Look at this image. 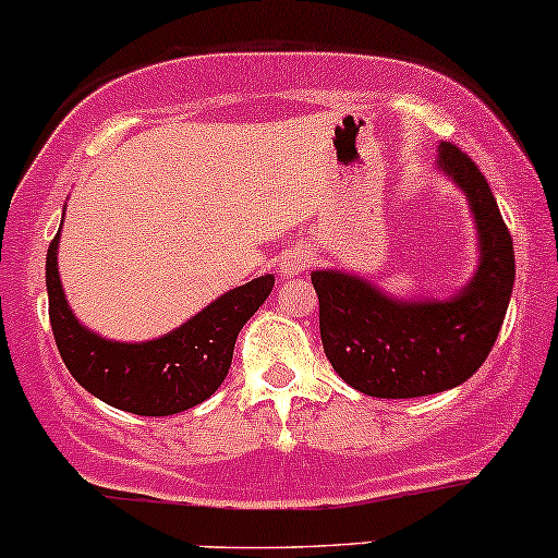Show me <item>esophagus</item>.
<instances>
[{
    "label": "esophagus",
    "instance_id": "obj_1",
    "mask_svg": "<svg viewBox=\"0 0 558 558\" xmlns=\"http://www.w3.org/2000/svg\"><path fill=\"white\" fill-rule=\"evenodd\" d=\"M308 267V254L304 250H288L278 262V270L283 278H293V275H301Z\"/></svg>",
    "mask_w": 558,
    "mask_h": 558
}]
</instances>
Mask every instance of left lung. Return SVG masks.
<instances>
[{
  "label": "left lung",
  "mask_w": 558,
  "mask_h": 558,
  "mask_svg": "<svg viewBox=\"0 0 558 558\" xmlns=\"http://www.w3.org/2000/svg\"><path fill=\"white\" fill-rule=\"evenodd\" d=\"M465 192L478 228L481 262L449 299H389L364 278L314 270L319 332L338 377L372 398H421L462 385L492 353L514 286V250L488 181L452 143L436 158Z\"/></svg>",
  "instance_id": "1"
}]
</instances>
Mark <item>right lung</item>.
I'll list each match as a JSON object with an SVG mask.
<instances>
[{
    "label": "right lung",
    "mask_w": 558,
    "mask_h": 558,
    "mask_svg": "<svg viewBox=\"0 0 558 558\" xmlns=\"http://www.w3.org/2000/svg\"><path fill=\"white\" fill-rule=\"evenodd\" d=\"M57 250L59 231L46 252L49 319L59 355L77 385L134 415H173L210 398L231 368L241 327L275 286L272 275H262L215 299L163 338L119 343L90 332L72 314L59 280Z\"/></svg>",
    "instance_id": "add662e5"
}]
</instances>
